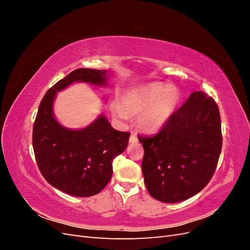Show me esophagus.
Returning <instances> with one entry per match:
<instances>
[{"label": "esophagus", "mask_w": 250, "mask_h": 250, "mask_svg": "<svg viewBox=\"0 0 250 250\" xmlns=\"http://www.w3.org/2000/svg\"><path fill=\"white\" fill-rule=\"evenodd\" d=\"M139 140H138V137H137V134H134V133H132L131 135H130V138H129V142L130 143H137Z\"/></svg>", "instance_id": "obj_1"}]
</instances>
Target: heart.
Here are the masks:
<instances>
[{"label": "heart", "mask_w": 250, "mask_h": 250, "mask_svg": "<svg viewBox=\"0 0 250 250\" xmlns=\"http://www.w3.org/2000/svg\"><path fill=\"white\" fill-rule=\"evenodd\" d=\"M178 101L177 87L153 82L127 90L121 98V106L116 103L111 105V112L121 120L140 113L138 123L141 129L156 132L168 122Z\"/></svg>", "instance_id": "1"}]
</instances>
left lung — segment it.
Returning a JSON list of instances; mask_svg holds the SVG:
<instances>
[{
	"mask_svg": "<svg viewBox=\"0 0 250 250\" xmlns=\"http://www.w3.org/2000/svg\"><path fill=\"white\" fill-rule=\"evenodd\" d=\"M149 194L175 203L199 193L213 177L222 149L221 119L213 98L194 92L153 135L138 137Z\"/></svg>",
	"mask_w": 250,
	"mask_h": 250,
	"instance_id": "obj_1",
	"label": "left lung"
}]
</instances>
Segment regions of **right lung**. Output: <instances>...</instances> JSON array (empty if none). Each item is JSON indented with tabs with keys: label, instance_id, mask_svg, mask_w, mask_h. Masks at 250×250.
<instances>
[{
	"label": "right lung",
	"instance_id": "add662e5",
	"mask_svg": "<svg viewBox=\"0 0 250 250\" xmlns=\"http://www.w3.org/2000/svg\"><path fill=\"white\" fill-rule=\"evenodd\" d=\"M105 71L77 69L48 89L34 121L32 144L42 175L58 190L77 197L100 193L112 175L111 163L128 145L130 133L118 131L100 116L84 129H66L53 116V100L75 81L104 84Z\"/></svg>",
	"mask_w": 250,
	"mask_h": 250
}]
</instances>
